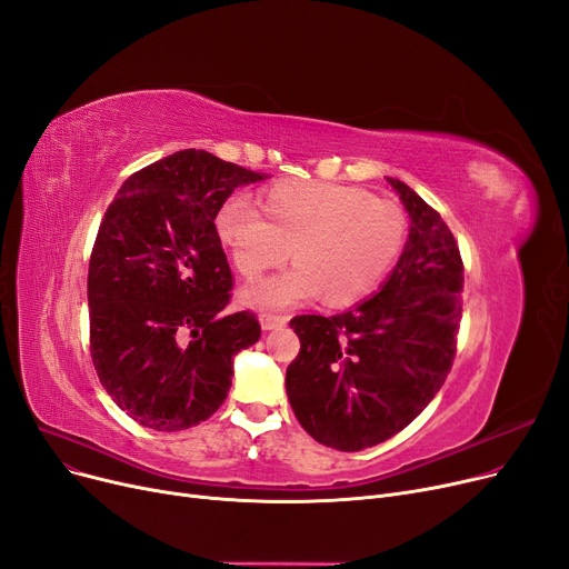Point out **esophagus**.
I'll list each match as a JSON object with an SVG mask.
<instances>
[{
	"label": "esophagus",
	"mask_w": 569,
	"mask_h": 569,
	"mask_svg": "<svg viewBox=\"0 0 569 569\" xmlns=\"http://www.w3.org/2000/svg\"><path fill=\"white\" fill-rule=\"evenodd\" d=\"M286 320H288V318H283V316L260 313V327H262L264 332H269V330H277V327H283V325H286Z\"/></svg>",
	"instance_id": "1"
}]
</instances>
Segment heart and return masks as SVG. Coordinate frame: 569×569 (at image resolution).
I'll return each mask as SVG.
<instances>
[{
	"label": "heart",
	"instance_id": "1",
	"mask_svg": "<svg viewBox=\"0 0 569 569\" xmlns=\"http://www.w3.org/2000/svg\"><path fill=\"white\" fill-rule=\"evenodd\" d=\"M258 202L262 214L244 196L226 198L214 230L244 279L292 256L297 267L244 290L260 309H288L318 295L325 307H350L385 279L406 244L403 209L365 189L286 179Z\"/></svg>",
	"mask_w": 569,
	"mask_h": 569
}]
</instances>
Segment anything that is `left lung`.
Segmentation results:
<instances>
[{"label": "left lung", "mask_w": 569, "mask_h": 569, "mask_svg": "<svg viewBox=\"0 0 569 569\" xmlns=\"http://www.w3.org/2000/svg\"><path fill=\"white\" fill-rule=\"evenodd\" d=\"M410 214L406 249L371 300L337 316H297L286 371L295 417L318 442L360 452L403 431L438 395L457 355L463 260L431 204L387 177Z\"/></svg>", "instance_id": "8db88e82"}]
</instances>
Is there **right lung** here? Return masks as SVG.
I'll list each match as a JSON object with an SVG mask.
<instances>
[{"label":"right lung","mask_w":569,"mask_h":569,"mask_svg":"<svg viewBox=\"0 0 569 569\" xmlns=\"http://www.w3.org/2000/svg\"><path fill=\"white\" fill-rule=\"evenodd\" d=\"M260 179L182 149L133 172L106 209L87 274L89 352L142 427L204 422L228 397L232 357L260 339L256 313H226L232 272L214 230L219 204Z\"/></svg>","instance_id":"add662e5"}]
</instances>
